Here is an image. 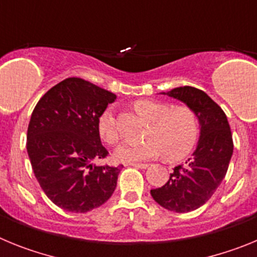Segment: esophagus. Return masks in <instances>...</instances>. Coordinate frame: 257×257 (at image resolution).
Masks as SVG:
<instances>
[{
	"label": "esophagus",
	"instance_id": "34e87169",
	"mask_svg": "<svg viewBox=\"0 0 257 257\" xmlns=\"http://www.w3.org/2000/svg\"><path fill=\"white\" fill-rule=\"evenodd\" d=\"M128 166L131 167H136V169H147L148 167V163H128Z\"/></svg>",
	"mask_w": 257,
	"mask_h": 257
}]
</instances>
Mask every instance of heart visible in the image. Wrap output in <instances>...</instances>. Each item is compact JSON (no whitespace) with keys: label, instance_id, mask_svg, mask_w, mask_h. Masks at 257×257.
<instances>
[{"label":"heart","instance_id":"b5f03b06","mask_svg":"<svg viewBox=\"0 0 257 257\" xmlns=\"http://www.w3.org/2000/svg\"><path fill=\"white\" fill-rule=\"evenodd\" d=\"M135 110L151 121L145 134L147 140L136 144H123L115 151L117 161L142 162L165 153L166 160H183L194 149L199 136V119L188 105H170L157 100H139ZM97 131L104 142L115 145L119 131L112 108H106L97 118Z\"/></svg>","mask_w":257,"mask_h":257}]
</instances>
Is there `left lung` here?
I'll use <instances>...</instances> for the list:
<instances>
[{
  "instance_id": "obj_1",
  "label": "left lung",
  "mask_w": 257,
  "mask_h": 257,
  "mask_svg": "<svg viewBox=\"0 0 257 257\" xmlns=\"http://www.w3.org/2000/svg\"><path fill=\"white\" fill-rule=\"evenodd\" d=\"M167 95L184 101L197 113L201 138L192 158L185 165L176 166L169 181L152 189L151 194L166 210L189 212L205 205L225 178L233 154L231 131L224 110L199 88L176 87Z\"/></svg>"
}]
</instances>
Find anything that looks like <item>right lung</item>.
I'll return each mask as SVG.
<instances>
[{
	"label": "right lung",
	"mask_w": 257,
	"mask_h": 257,
	"mask_svg": "<svg viewBox=\"0 0 257 257\" xmlns=\"http://www.w3.org/2000/svg\"><path fill=\"white\" fill-rule=\"evenodd\" d=\"M114 100L112 92L70 77L50 88L33 109L27 152L42 190L63 210L91 211L117 187L123 166L92 163L109 154L101 145L97 118Z\"/></svg>",
	"instance_id": "add662e5"
}]
</instances>
